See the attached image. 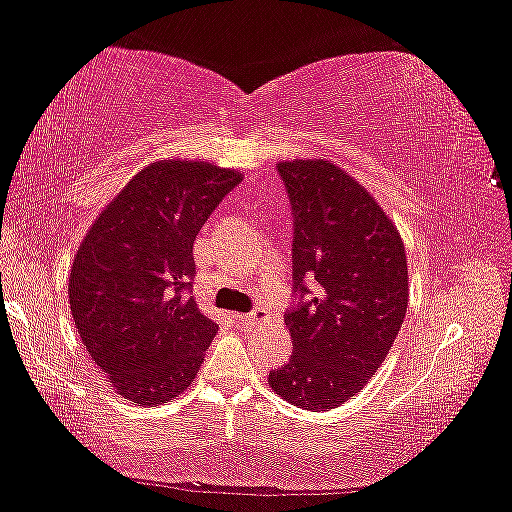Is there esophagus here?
Returning a JSON list of instances; mask_svg holds the SVG:
<instances>
[{
  "label": "esophagus",
  "mask_w": 512,
  "mask_h": 512,
  "mask_svg": "<svg viewBox=\"0 0 512 512\" xmlns=\"http://www.w3.org/2000/svg\"><path fill=\"white\" fill-rule=\"evenodd\" d=\"M237 318H239L244 325H257V323H262V320H264V311L255 309V311H250V314H241V316H237Z\"/></svg>",
  "instance_id": "34e87169"
}]
</instances>
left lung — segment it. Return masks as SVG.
Listing matches in <instances>:
<instances>
[{
  "mask_svg": "<svg viewBox=\"0 0 512 512\" xmlns=\"http://www.w3.org/2000/svg\"><path fill=\"white\" fill-rule=\"evenodd\" d=\"M277 171L293 210V289L307 300L284 316L293 354L268 386L298 409H336L368 384L404 323V241L368 189L332 160H282Z\"/></svg>",
  "mask_w": 512,
  "mask_h": 512,
  "instance_id": "1",
  "label": "left lung"
}]
</instances>
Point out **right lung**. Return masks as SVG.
Here are the masks:
<instances>
[{
  "instance_id": "right-lung-1",
  "label": "right lung",
  "mask_w": 512,
  "mask_h": 512,
  "mask_svg": "<svg viewBox=\"0 0 512 512\" xmlns=\"http://www.w3.org/2000/svg\"><path fill=\"white\" fill-rule=\"evenodd\" d=\"M241 171L158 160L137 171L85 232L69 309L117 395L158 406L187 391L216 336L192 289L194 241Z\"/></svg>"
}]
</instances>
